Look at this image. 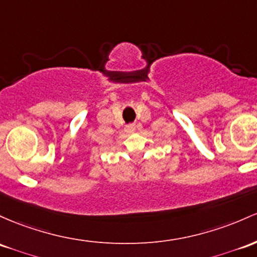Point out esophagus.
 <instances>
[{
	"mask_svg": "<svg viewBox=\"0 0 257 257\" xmlns=\"http://www.w3.org/2000/svg\"><path fill=\"white\" fill-rule=\"evenodd\" d=\"M134 131H135V124H133V123L128 124V125L125 126V132H126V133H133Z\"/></svg>",
	"mask_w": 257,
	"mask_h": 257,
	"instance_id": "1",
	"label": "esophagus"
}]
</instances>
